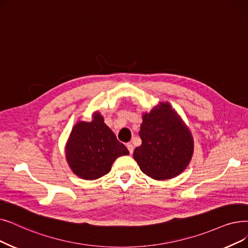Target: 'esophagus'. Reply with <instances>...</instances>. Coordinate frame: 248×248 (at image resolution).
Listing matches in <instances>:
<instances>
[{
    "instance_id": "esophagus-1",
    "label": "esophagus",
    "mask_w": 248,
    "mask_h": 248,
    "mask_svg": "<svg viewBox=\"0 0 248 248\" xmlns=\"http://www.w3.org/2000/svg\"><path fill=\"white\" fill-rule=\"evenodd\" d=\"M126 148L128 150V152H130V154H132L134 152V146L132 143H127L126 144Z\"/></svg>"
}]
</instances>
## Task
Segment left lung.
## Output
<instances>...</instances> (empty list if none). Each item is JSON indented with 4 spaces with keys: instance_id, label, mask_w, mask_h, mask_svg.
Instances as JSON below:
<instances>
[{
    "instance_id": "8db88e82",
    "label": "left lung",
    "mask_w": 248,
    "mask_h": 248,
    "mask_svg": "<svg viewBox=\"0 0 248 248\" xmlns=\"http://www.w3.org/2000/svg\"><path fill=\"white\" fill-rule=\"evenodd\" d=\"M142 145L134 159L145 174L156 180L177 176L189 164L193 154L190 131L168 102H160L143 114L139 132Z\"/></svg>"
}]
</instances>
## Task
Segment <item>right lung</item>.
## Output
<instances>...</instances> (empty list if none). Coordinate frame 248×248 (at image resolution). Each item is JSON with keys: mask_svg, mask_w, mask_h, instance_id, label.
<instances>
[{"mask_svg": "<svg viewBox=\"0 0 248 248\" xmlns=\"http://www.w3.org/2000/svg\"><path fill=\"white\" fill-rule=\"evenodd\" d=\"M127 154L126 147L117 141L99 112L93 114L90 123L75 124L66 145L69 166L77 176L87 180L107 174L114 160Z\"/></svg>", "mask_w": 248, "mask_h": 248, "instance_id": "obj_1", "label": "right lung"}]
</instances>
